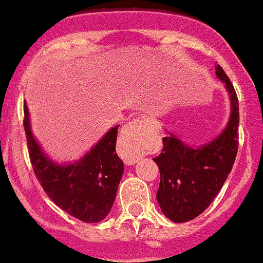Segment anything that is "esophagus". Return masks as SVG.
Segmentation results:
<instances>
[{
  "label": "esophagus",
  "instance_id": "esophagus-1",
  "mask_svg": "<svg viewBox=\"0 0 263 263\" xmlns=\"http://www.w3.org/2000/svg\"><path fill=\"white\" fill-rule=\"evenodd\" d=\"M149 124L148 119H134L123 131L122 153L126 164H135L143 156V137Z\"/></svg>",
  "mask_w": 263,
  "mask_h": 263
}]
</instances>
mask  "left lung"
Returning <instances> with one entry per match:
<instances>
[{"instance_id":"left-lung-1","label":"left lung","mask_w":263,"mask_h":263,"mask_svg":"<svg viewBox=\"0 0 263 263\" xmlns=\"http://www.w3.org/2000/svg\"><path fill=\"white\" fill-rule=\"evenodd\" d=\"M216 76L226 84L231 98L228 126L211 143L191 148L174 135L162 139L164 148L153 158L160 169L157 202L174 223L199 216L223 187L235 164L238 149V99L235 87L219 64Z\"/></svg>"}]
</instances>
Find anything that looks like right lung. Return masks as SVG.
Wrapping results in <instances>:
<instances>
[{"instance_id":"add662e5","label":"right lung","mask_w":263,"mask_h":263,"mask_svg":"<svg viewBox=\"0 0 263 263\" xmlns=\"http://www.w3.org/2000/svg\"><path fill=\"white\" fill-rule=\"evenodd\" d=\"M28 155L35 176L49 199L63 211L85 223H98L111 211L124 165L115 152L119 126L111 128L80 161L52 162L32 136L27 106H23Z\"/></svg>"}]
</instances>
